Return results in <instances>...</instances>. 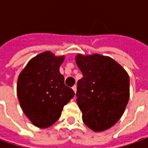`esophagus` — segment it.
Listing matches in <instances>:
<instances>
[{"instance_id": "obj_1", "label": "esophagus", "mask_w": 148, "mask_h": 148, "mask_svg": "<svg viewBox=\"0 0 148 148\" xmlns=\"http://www.w3.org/2000/svg\"><path fill=\"white\" fill-rule=\"evenodd\" d=\"M72 90H74L75 93H77V86H72Z\"/></svg>"}]
</instances>
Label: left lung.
<instances>
[{"instance_id":"obj_1","label":"left lung","mask_w":148,"mask_h":148,"mask_svg":"<svg viewBox=\"0 0 148 148\" xmlns=\"http://www.w3.org/2000/svg\"><path fill=\"white\" fill-rule=\"evenodd\" d=\"M83 77L77 82V102L85 124L94 132L107 130L121 118L129 99V77L107 56L77 54Z\"/></svg>"}]
</instances>
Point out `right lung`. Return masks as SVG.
Here are the masks:
<instances>
[{
  "label": "right lung",
  "instance_id": "1",
  "mask_svg": "<svg viewBox=\"0 0 148 148\" xmlns=\"http://www.w3.org/2000/svg\"><path fill=\"white\" fill-rule=\"evenodd\" d=\"M64 56L50 51L33 58L22 70L17 82V95L25 114L38 128H49L61 116L62 109L74 97L64 84L60 66Z\"/></svg>",
  "mask_w": 148,
  "mask_h": 148
}]
</instances>
